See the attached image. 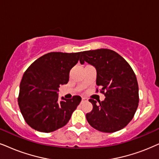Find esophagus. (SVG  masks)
<instances>
[{
    "label": "esophagus",
    "instance_id": "1",
    "mask_svg": "<svg viewBox=\"0 0 159 159\" xmlns=\"http://www.w3.org/2000/svg\"><path fill=\"white\" fill-rule=\"evenodd\" d=\"M87 99H86V98H81V102H86V101H87Z\"/></svg>",
    "mask_w": 159,
    "mask_h": 159
}]
</instances>
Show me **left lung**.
Listing matches in <instances>:
<instances>
[{
  "label": "left lung",
  "instance_id": "8db88e82",
  "mask_svg": "<svg viewBox=\"0 0 159 159\" xmlns=\"http://www.w3.org/2000/svg\"><path fill=\"white\" fill-rule=\"evenodd\" d=\"M93 66L96 84L105 92L103 101L89 99L93 108L86 114L92 127L113 133L125 127L133 119L139 105V86L134 70L115 51L100 48L81 53L80 63Z\"/></svg>",
  "mask_w": 159,
  "mask_h": 159
}]
</instances>
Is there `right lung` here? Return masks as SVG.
I'll return each mask as SVG.
<instances>
[{
  "label": "right lung",
  "mask_w": 159,
  "mask_h": 159,
  "mask_svg": "<svg viewBox=\"0 0 159 159\" xmlns=\"http://www.w3.org/2000/svg\"><path fill=\"white\" fill-rule=\"evenodd\" d=\"M81 53H48L26 70L20 85L18 105L30 127L49 133L69 121L81 98L62 97L59 101L58 92L60 85L69 81L70 70L78 63Z\"/></svg>",
  "instance_id": "obj_1"
}]
</instances>
